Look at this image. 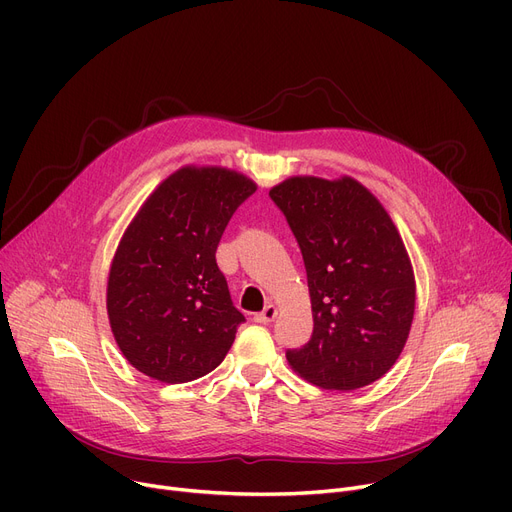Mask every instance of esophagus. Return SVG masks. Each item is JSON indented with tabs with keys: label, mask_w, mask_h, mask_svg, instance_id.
<instances>
[{
	"label": "esophagus",
	"mask_w": 512,
	"mask_h": 512,
	"mask_svg": "<svg viewBox=\"0 0 512 512\" xmlns=\"http://www.w3.org/2000/svg\"><path fill=\"white\" fill-rule=\"evenodd\" d=\"M276 315H278V307L270 303V305H265L263 311H259L255 315V321H257V324H270V321L276 319Z\"/></svg>",
	"instance_id": "1"
}]
</instances>
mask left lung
I'll return each instance as SVG.
<instances>
[{"label": "left lung", "mask_w": 512, "mask_h": 512, "mask_svg": "<svg viewBox=\"0 0 512 512\" xmlns=\"http://www.w3.org/2000/svg\"><path fill=\"white\" fill-rule=\"evenodd\" d=\"M270 197L301 247L313 311V336L288 365L326 390L380 380L415 315L413 265L388 211L351 176H290Z\"/></svg>", "instance_id": "left-lung-1"}]
</instances>
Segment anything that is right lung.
<instances>
[{
	"instance_id": "right-lung-1",
	"label": "right lung",
	"mask_w": 512,
	"mask_h": 512,
	"mask_svg": "<svg viewBox=\"0 0 512 512\" xmlns=\"http://www.w3.org/2000/svg\"><path fill=\"white\" fill-rule=\"evenodd\" d=\"M257 184L220 166H184L159 182L124 230L107 276V317L126 361L164 384L218 367L245 321L215 249Z\"/></svg>"
}]
</instances>
